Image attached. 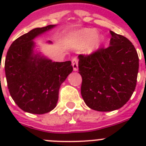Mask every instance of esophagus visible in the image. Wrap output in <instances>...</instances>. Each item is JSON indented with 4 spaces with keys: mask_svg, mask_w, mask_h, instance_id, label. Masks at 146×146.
Returning a JSON list of instances; mask_svg holds the SVG:
<instances>
[{
    "mask_svg": "<svg viewBox=\"0 0 146 146\" xmlns=\"http://www.w3.org/2000/svg\"><path fill=\"white\" fill-rule=\"evenodd\" d=\"M72 65L73 66L74 71L78 70V59L77 58H74L72 60Z\"/></svg>",
    "mask_w": 146,
    "mask_h": 146,
    "instance_id": "obj_1",
    "label": "esophagus"
}]
</instances>
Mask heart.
<instances>
[{"label":"heart","instance_id":"obj_1","mask_svg":"<svg viewBox=\"0 0 146 146\" xmlns=\"http://www.w3.org/2000/svg\"><path fill=\"white\" fill-rule=\"evenodd\" d=\"M75 45L77 48H81L88 43L86 47L88 53H92L101 47L104 38L101 35H97V31L94 28L82 29L74 36Z\"/></svg>","mask_w":146,"mask_h":146}]
</instances>
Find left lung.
I'll return each mask as SVG.
<instances>
[{
  "mask_svg": "<svg viewBox=\"0 0 146 146\" xmlns=\"http://www.w3.org/2000/svg\"><path fill=\"white\" fill-rule=\"evenodd\" d=\"M110 34L108 48L78 56L82 97L88 108L100 112L118 110L129 101L139 69L138 55L131 42L112 31Z\"/></svg>",
  "mask_w": 146,
  "mask_h": 146,
  "instance_id": "obj_1",
  "label": "left lung"
}]
</instances>
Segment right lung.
<instances>
[{"label":"right lung","mask_w":146,"mask_h":146,"mask_svg":"<svg viewBox=\"0 0 146 146\" xmlns=\"http://www.w3.org/2000/svg\"><path fill=\"white\" fill-rule=\"evenodd\" d=\"M55 26L30 31L13 42L6 54L5 72L10 95L27 113L44 114L52 110L60 86L73 71L70 60L52 62L34 50L33 39Z\"/></svg>","instance_id":"add662e5"}]
</instances>
